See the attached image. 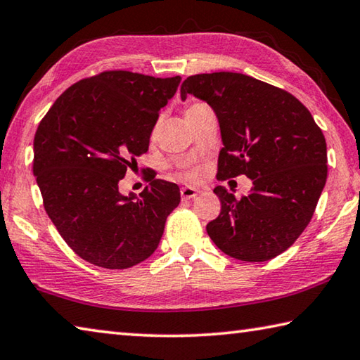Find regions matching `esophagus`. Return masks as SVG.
Returning <instances> with one entry per match:
<instances>
[{"label": "esophagus", "mask_w": 360, "mask_h": 360, "mask_svg": "<svg viewBox=\"0 0 360 360\" xmlns=\"http://www.w3.org/2000/svg\"><path fill=\"white\" fill-rule=\"evenodd\" d=\"M198 193H199L198 188H193V186H185V188H181V191H180L181 199H185V200L196 198Z\"/></svg>", "instance_id": "1"}]
</instances>
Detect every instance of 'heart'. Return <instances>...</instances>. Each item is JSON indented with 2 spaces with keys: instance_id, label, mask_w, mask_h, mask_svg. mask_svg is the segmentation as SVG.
<instances>
[{
  "instance_id": "obj_1",
  "label": "heart",
  "mask_w": 360,
  "mask_h": 360,
  "mask_svg": "<svg viewBox=\"0 0 360 360\" xmlns=\"http://www.w3.org/2000/svg\"><path fill=\"white\" fill-rule=\"evenodd\" d=\"M202 107H205V104H191L190 107H186V110H185V115H186V113H191V112L198 110V109H202Z\"/></svg>"
}]
</instances>
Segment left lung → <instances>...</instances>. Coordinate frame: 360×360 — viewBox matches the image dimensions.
Segmentation results:
<instances>
[{"instance_id": "obj_1", "label": "left lung", "mask_w": 360, "mask_h": 360, "mask_svg": "<svg viewBox=\"0 0 360 360\" xmlns=\"http://www.w3.org/2000/svg\"><path fill=\"white\" fill-rule=\"evenodd\" d=\"M217 113L223 148L218 179L247 175L250 194L213 193L221 212L207 224L231 257L264 262L281 255L310 223L327 179V147L310 110L281 88L238 72L196 74L180 88Z\"/></svg>"}]
</instances>
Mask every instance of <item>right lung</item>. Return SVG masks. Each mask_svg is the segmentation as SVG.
I'll use <instances>...</instances> for the list:
<instances>
[{
  "label": "right lung",
  "instance_id": "right-lung-1",
  "mask_svg": "<svg viewBox=\"0 0 360 360\" xmlns=\"http://www.w3.org/2000/svg\"><path fill=\"white\" fill-rule=\"evenodd\" d=\"M181 77L105 71L68 88L34 136L33 174L44 209L82 259L128 269L155 253L180 204L175 184L151 179L123 196L118 181L148 151L160 110Z\"/></svg>",
  "mask_w": 360,
  "mask_h": 360
}]
</instances>
